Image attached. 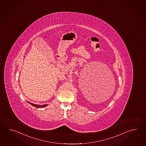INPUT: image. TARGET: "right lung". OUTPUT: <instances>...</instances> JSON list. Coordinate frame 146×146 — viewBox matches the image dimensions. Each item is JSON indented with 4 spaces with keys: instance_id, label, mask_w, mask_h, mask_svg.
Masks as SVG:
<instances>
[{
    "instance_id": "obj_1",
    "label": "right lung",
    "mask_w": 146,
    "mask_h": 146,
    "mask_svg": "<svg viewBox=\"0 0 146 146\" xmlns=\"http://www.w3.org/2000/svg\"><path fill=\"white\" fill-rule=\"evenodd\" d=\"M29 104H31V105H32L34 107H35L38 108H44L45 107H46L47 106V104H44V105H36L35 104H33L32 103H31L30 102H29V101H27Z\"/></svg>"
}]
</instances>
